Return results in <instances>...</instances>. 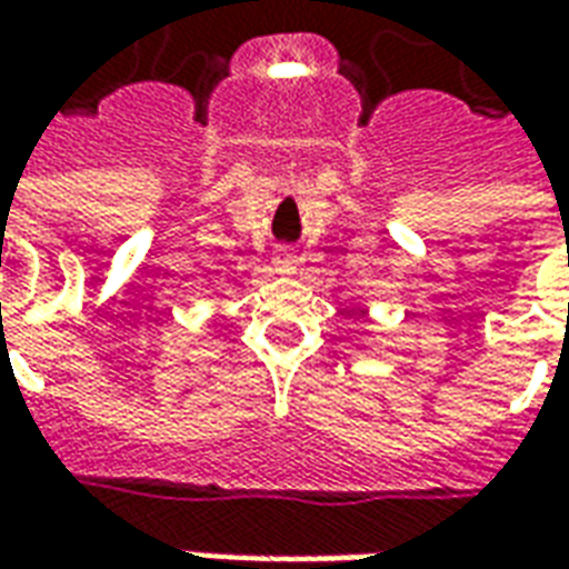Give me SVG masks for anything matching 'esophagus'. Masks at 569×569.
<instances>
[{
  "mask_svg": "<svg viewBox=\"0 0 569 569\" xmlns=\"http://www.w3.org/2000/svg\"><path fill=\"white\" fill-rule=\"evenodd\" d=\"M273 271H280V273L296 271V252H289V249H280V252L273 256Z\"/></svg>",
  "mask_w": 569,
  "mask_h": 569,
  "instance_id": "obj_1",
  "label": "esophagus"
}]
</instances>
